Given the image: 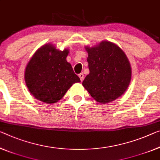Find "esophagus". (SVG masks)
Returning <instances> with one entry per match:
<instances>
[{"label":"esophagus","mask_w":160,"mask_h":160,"mask_svg":"<svg viewBox=\"0 0 160 160\" xmlns=\"http://www.w3.org/2000/svg\"><path fill=\"white\" fill-rule=\"evenodd\" d=\"M78 77H79V78H80L81 82H82V81L83 80V78H84V75H83V73H79V74H78Z\"/></svg>","instance_id":"34e87169"}]
</instances>
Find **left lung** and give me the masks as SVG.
Wrapping results in <instances>:
<instances>
[{"instance_id":"obj_1","label":"left lung","mask_w":160,"mask_h":160,"mask_svg":"<svg viewBox=\"0 0 160 160\" xmlns=\"http://www.w3.org/2000/svg\"><path fill=\"white\" fill-rule=\"evenodd\" d=\"M89 73L82 85L98 102H113L124 94L132 77L130 63L124 51L110 41L86 46Z\"/></svg>"}]
</instances>
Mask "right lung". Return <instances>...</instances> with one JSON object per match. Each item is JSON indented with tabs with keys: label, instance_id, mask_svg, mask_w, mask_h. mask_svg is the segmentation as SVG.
<instances>
[{
	"label": "right lung",
	"instance_id": "1",
	"mask_svg": "<svg viewBox=\"0 0 160 160\" xmlns=\"http://www.w3.org/2000/svg\"><path fill=\"white\" fill-rule=\"evenodd\" d=\"M68 49L59 51L48 43L38 48L25 70V82L36 99L47 104L59 101L80 78L66 61Z\"/></svg>",
	"mask_w": 160,
	"mask_h": 160
}]
</instances>
